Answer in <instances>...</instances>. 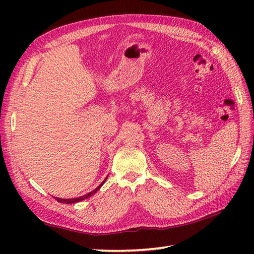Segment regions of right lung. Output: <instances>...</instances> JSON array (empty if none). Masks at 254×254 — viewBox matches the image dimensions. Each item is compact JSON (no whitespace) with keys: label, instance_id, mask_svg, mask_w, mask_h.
Listing matches in <instances>:
<instances>
[{"label":"right lung","instance_id":"right-lung-1","mask_svg":"<svg viewBox=\"0 0 254 254\" xmlns=\"http://www.w3.org/2000/svg\"><path fill=\"white\" fill-rule=\"evenodd\" d=\"M108 178V177H107ZM107 178L106 179L102 181L100 185L97 187L95 190H93L91 192H89V193H87V194H85V195H83V196H79V197H75V198H60V197H56V199L58 202H60V203H66V204H72V203H77V202H80V201H84V199H86V198H88V197H90V196H93L94 194L99 190V189L102 187V185H104V183L106 182V180H107Z\"/></svg>","mask_w":254,"mask_h":254}]
</instances>
